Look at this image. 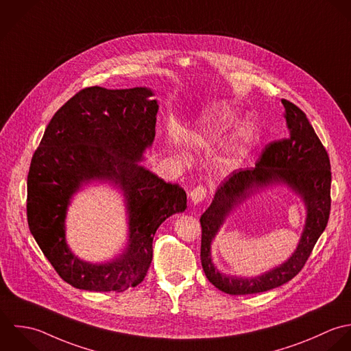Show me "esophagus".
I'll return each instance as SVG.
<instances>
[{
	"label": "esophagus",
	"instance_id": "esophagus-1",
	"mask_svg": "<svg viewBox=\"0 0 351 351\" xmlns=\"http://www.w3.org/2000/svg\"><path fill=\"white\" fill-rule=\"evenodd\" d=\"M206 196H207V189H206L204 186H202V185L196 186V188L192 189L191 193H189L191 202H192L193 204H199L200 202H203V200L206 199Z\"/></svg>",
	"mask_w": 351,
	"mask_h": 351
}]
</instances>
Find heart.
Listing matches in <instances>:
<instances>
[{
  "label": "heart",
  "instance_id": "obj_1",
  "mask_svg": "<svg viewBox=\"0 0 351 351\" xmlns=\"http://www.w3.org/2000/svg\"><path fill=\"white\" fill-rule=\"evenodd\" d=\"M235 113L225 104L211 105L199 119L197 126L189 133V143L199 149H208L219 143L230 129ZM252 141V129L249 125L241 126L234 134L230 145L221 159L225 169H233L241 163Z\"/></svg>",
  "mask_w": 351,
  "mask_h": 351
}]
</instances>
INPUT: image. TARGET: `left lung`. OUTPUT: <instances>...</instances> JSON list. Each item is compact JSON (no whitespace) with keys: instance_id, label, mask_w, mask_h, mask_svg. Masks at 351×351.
<instances>
[{"instance_id":"obj_1","label":"left lung","mask_w":351,"mask_h":351,"mask_svg":"<svg viewBox=\"0 0 351 351\" xmlns=\"http://www.w3.org/2000/svg\"><path fill=\"white\" fill-rule=\"evenodd\" d=\"M289 137L268 144L252 169L233 171L217 189L211 206L200 218L202 265L207 279L221 291L245 295L268 291L291 280L305 265L331 210L330 158L305 113L282 99ZM274 184H286L304 203L306 225L293 254L280 266L258 277L221 273L212 261L210 245L227 217L252 194Z\"/></svg>"}]
</instances>
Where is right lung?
I'll return each instance as SVG.
<instances>
[{"label": "right lung", "mask_w": 351, "mask_h": 351, "mask_svg": "<svg viewBox=\"0 0 351 351\" xmlns=\"http://www.w3.org/2000/svg\"><path fill=\"white\" fill-rule=\"evenodd\" d=\"M151 88L88 87L49 122L27 177V219L43 254L69 285L88 291H123L143 282L152 261V241L171 215L184 213L186 193L140 166L155 138L158 101ZM91 182L123 192L128 241L106 263L77 258L66 243L71 197Z\"/></svg>", "instance_id": "obj_1"}]
</instances>
